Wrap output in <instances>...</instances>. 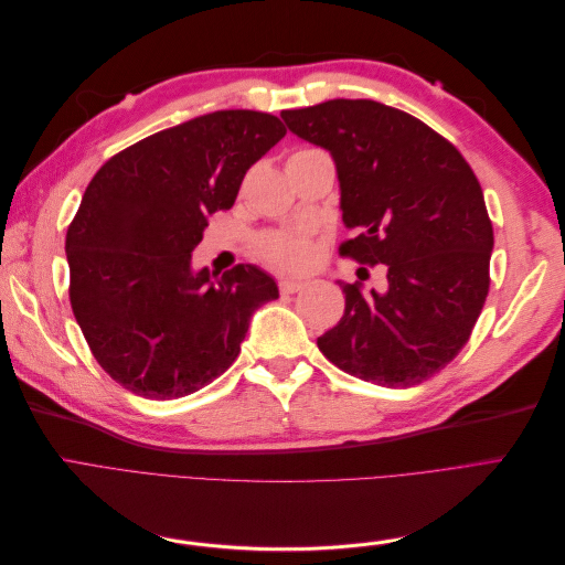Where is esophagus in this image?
Here are the masks:
<instances>
[{
    "instance_id": "34e87169",
    "label": "esophagus",
    "mask_w": 565,
    "mask_h": 565,
    "mask_svg": "<svg viewBox=\"0 0 565 565\" xmlns=\"http://www.w3.org/2000/svg\"><path fill=\"white\" fill-rule=\"evenodd\" d=\"M278 287H280L282 295H295V292H301V289L306 287V282L295 280V278H282Z\"/></svg>"
}]
</instances>
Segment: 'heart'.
Instances as JSON below:
<instances>
[{
	"mask_svg": "<svg viewBox=\"0 0 565 565\" xmlns=\"http://www.w3.org/2000/svg\"><path fill=\"white\" fill-rule=\"evenodd\" d=\"M318 148H297L289 160L309 156ZM256 254L264 259L268 266L278 270H306L313 264V243L309 233L303 231H270L264 233L259 241H256Z\"/></svg>",
	"mask_w": 565,
	"mask_h": 565,
	"instance_id": "1",
	"label": "heart"
}]
</instances>
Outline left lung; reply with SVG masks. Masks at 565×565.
Instances as JSON below:
<instances>
[{
	"mask_svg": "<svg viewBox=\"0 0 565 565\" xmlns=\"http://www.w3.org/2000/svg\"><path fill=\"white\" fill-rule=\"evenodd\" d=\"M280 117L332 152L341 221L358 233L339 254L386 270V292L339 282L347 309L318 349L363 382H426L465 349L490 289L492 221L473 169L422 119L377 100L334 98Z\"/></svg>",
	"mask_w": 565,
	"mask_h": 565,
	"instance_id": "left-lung-1",
	"label": "left lung"
}]
</instances>
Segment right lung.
Masks as SVG:
<instances>
[{
  "label": "right lung",
  "instance_id": "1",
  "mask_svg": "<svg viewBox=\"0 0 565 565\" xmlns=\"http://www.w3.org/2000/svg\"><path fill=\"white\" fill-rule=\"evenodd\" d=\"M287 134L276 115L216 110L119 150L67 226L71 306L110 377L174 401L233 363L252 313L278 299L264 270H191L210 214L231 210L247 169Z\"/></svg>",
  "mask_w": 565,
  "mask_h": 565
}]
</instances>
